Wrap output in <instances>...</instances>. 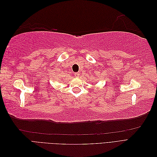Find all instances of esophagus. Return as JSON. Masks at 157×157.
Masks as SVG:
<instances>
[{"instance_id": "obj_1", "label": "esophagus", "mask_w": 157, "mask_h": 157, "mask_svg": "<svg viewBox=\"0 0 157 157\" xmlns=\"http://www.w3.org/2000/svg\"><path fill=\"white\" fill-rule=\"evenodd\" d=\"M75 76L76 78H78L80 77V73H75Z\"/></svg>"}]
</instances>
